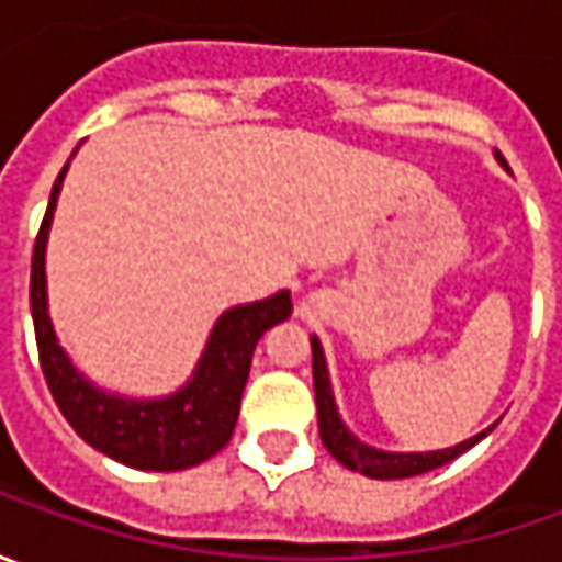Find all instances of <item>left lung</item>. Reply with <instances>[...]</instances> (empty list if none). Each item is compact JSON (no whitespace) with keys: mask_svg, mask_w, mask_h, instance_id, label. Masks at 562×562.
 <instances>
[{"mask_svg":"<svg viewBox=\"0 0 562 562\" xmlns=\"http://www.w3.org/2000/svg\"><path fill=\"white\" fill-rule=\"evenodd\" d=\"M501 159V156H497ZM504 162V159H501ZM313 384H315V406H318V435H322V443L325 450L335 457L337 463L353 469V472H362L369 479H413V475H422V472H431L438 465L457 460L460 453H465L469 447L487 438L494 431V425L472 435L469 441L453 443V447H443V450H425V453H397V450H378L372 443L359 441L357 435L344 425L340 413H337L335 391H331V375H328V362H325V350L318 344V337L313 335Z\"/></svg>","mask_w":562,"mask_h":562,"instance_id":"1","label":"left lung"}]
</instances>
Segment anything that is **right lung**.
I'll return each instance as SVG.
<instances>
[{"label":"right lung","instance_id":"right-lung-1","mask_svg":"<svg viewBox=\"0 0 562 562\" xmlns=\"http://www.w3.org/2000/svg\"><path fill=\"white\" fill-rule=\"evenodd\" d=\"M68 165L58 171L33 244L31 315L46 384L61 416L99 453L146 472H178L215 457L234 435L259 337L291 315V291L240 303L212 325L193 375L165 397H124L93 384L58 344L46 293V244Z\"/></svg>","mask_w":562,"mask_h":562}]
</instances>
